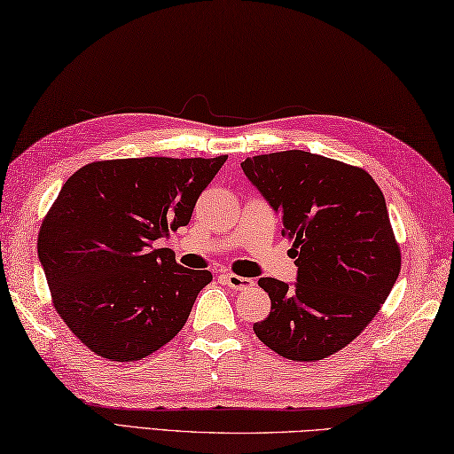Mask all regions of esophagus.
<instances>
[{"mask_svg":"<svg viewBox=\"0 0 454 454\" xmlns=\"http://www.w3.org/2000/svg\"><path fill=\"white\" fill-rule=\"evenodd\" d=\"M224 279H226V284L232 287V290H246V287H250L254 284L252 279L242 278V276H236V274H230V271H226Z\"/></svg>","mask_w":454,"mask_h":454,"instance_id":"1","label":"esophagus"}]
</instances>
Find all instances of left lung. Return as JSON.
I'll return each mask as SVG.
<instances>
[{
  "label": "left lung",
  "instance_id": "8db88e82",
  "mask_svg": "<svg viewBox=\"0 0 454 454\" xmlns=\"http://www.w3.org/2000/svg\"><path fill=\"white\" fill-rule=\"evenodd\" d=\"M242 170L282 218L298 268L294 284L260 278L271 309L254 332L287 359L333 356L369 325L399 278L381 188L364 168L306 151L252 156Z\"/></svg>",
  "mask_w": 454,
  "mask_h": 454
}]
</instances>
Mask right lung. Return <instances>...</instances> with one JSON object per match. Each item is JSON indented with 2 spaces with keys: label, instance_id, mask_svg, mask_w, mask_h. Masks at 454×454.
<instances>
[{
  "label": "right lung",
  "instance_id": "1",
  "mask_svg": "<svg viewBox=\"0 0 454 454\" xmlns=\"http://www.w3.org/2000/svg\"><path fill=\"white\" fill-rule=\"evenodd\" d=\"M226 159L101 160L61 186L37 254L57 313L90 351L138 361L184 327L212 274L154 244L191 222Z\"/></svg>",
  "mask_w": 454,
  "mask_h": 454
}]
</instances>
